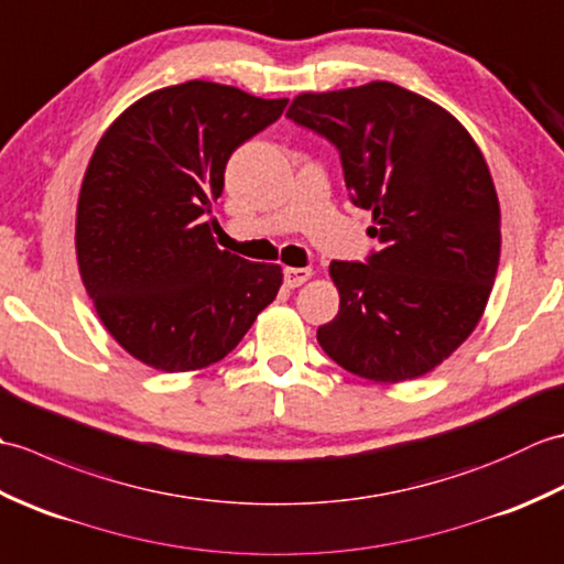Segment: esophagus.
Listing matches in <instances>:
<instances>
[{
	"mask_svg": "<svg viewBox=\"0 0 564 564\" xmlns=\"http://www.w3.org/2000/svg\"><path fill=\"white\" fill-rule=\"evenodd\" d=\"M310 279H313V269H293V267L283 269V283L289 285V289H297V285H303Z\"/></svg>",
	"mask_w": 564,
	"mask_h": 564,
	"instance_id": "1",
	"label": "esophagus"
}]
</instances>
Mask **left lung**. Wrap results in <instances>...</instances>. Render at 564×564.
Segmentation results:
<instances>
[{"label": "left lung", "mask_w": 564, "mask_h": 564, "mask_svg": "<svg viewBox=\"0 0 564 564\" xmlns=\"http://www.w3.org/2000/svg\"><path fill=\"white\" fill-rule=\"evenodd\" d=\"M289 118L337 145L380 242L368 263H329L339 313L319 346L373 382L426 376L470 337L495 285L501 213L480 148L458 118L392 82L297 94Z\"/></svg>", "instance_id": "obj_1"}]
</instances>
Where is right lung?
Instances as JSON below:
<instances>
[{
    "label": "right lung",
    "instance_id": "right-lung-1",
    "mask_svg": "<svg viewBox=\"0 0 564 564\" xmlns=\"http://www.w3.org/2000/svg\"><path fill=\"white\" fill-rule=\"evenodd\" d=\"M285 104L191 79L130 104L101 135L79 188L77 263L104 327L140 364H218L273 303L279 263L218 249L206 215L230 154Z\"/></svg>",
    "mask_w": 564,
    "mask_h": 564
}]
</instances>
